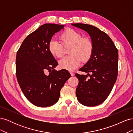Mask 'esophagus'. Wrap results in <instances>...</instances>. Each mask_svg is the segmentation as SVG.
Instances as JSON below:
<instances>
[{"mask_svg":"<svg viewBox=\"0 0 133 133\" xmlns=\"http://www.w3.org/2000/svg\"><path fill=\"white\" fill-rule=\"evenodd\" d=\"M70 75H71V76H74V74L73 73H72V72H70Z\"/></svg>","mask_w":133,"mask_h":133,"instance_id":"esophagus-1","label":"esophagus"}]
</instances>
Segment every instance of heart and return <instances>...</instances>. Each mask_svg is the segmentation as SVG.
Instances as JSON below:
<instances>
[{"label":"heart","mask_w":133,"mask_h":133,"mask_svg":"<svg viewBox=\"0 0 133 133\" xmlns=\"http://www.w3.org/2000/svg\"><path fill=\"white\" fill-rule=\"evenodd\" d=\"M60 38L64 45L71 44L69 49L71 54L59 61L60 68L72 71L80 65L82 60L85 63L90 59L94 49L93 43L90 39L83 37L79 31L69 28L60 34ZM62 44L57 40L51 39L48 44L50 53L56 58L62 57L64 55Z\"/></svg>","instance_id":"obj_1"}]
</instances>
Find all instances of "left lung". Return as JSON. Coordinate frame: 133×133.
<instances>
[{"label":"left lung","instance_id":"8db88e82","mask_svg":"<svg viewBox=\"0 0 133 133\" xmlns=\"http://www.w3.org/2000/svg\"><path fill=\"white\" fill-rule=\"evenodd\" d=\"M71 25L86 31L94 45L90 59L79 69L88 74H75L79 80L76 97L85 106L98 105L108 98L117 78L118 51L111 38L98 28L82 23Z\"/></svg>","mask_w":133,"mask_h":133}]
</instances>
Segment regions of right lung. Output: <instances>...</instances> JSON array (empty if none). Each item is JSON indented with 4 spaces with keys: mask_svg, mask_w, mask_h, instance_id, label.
<instances>
[{
    "mask_svg": "<svg viewBox=\"0 0 133 133\" xmlns=\"http://www.w3.org/2000/svg\"><path fill=\"white\" fill-rule=\"evenodd\" d=\"M64 27V25L44 24L27 36L17 51L18 82L26 99L39 107H48L57 103L60 90L70 77L65 69H54L58 64L48 50L52 37Z\"/></svg>",
    "mask_w": 133,
    "mask_h": 133,
    "instance_id": "right-lung-1",
    "label": "right lung"
}]
</instances>
